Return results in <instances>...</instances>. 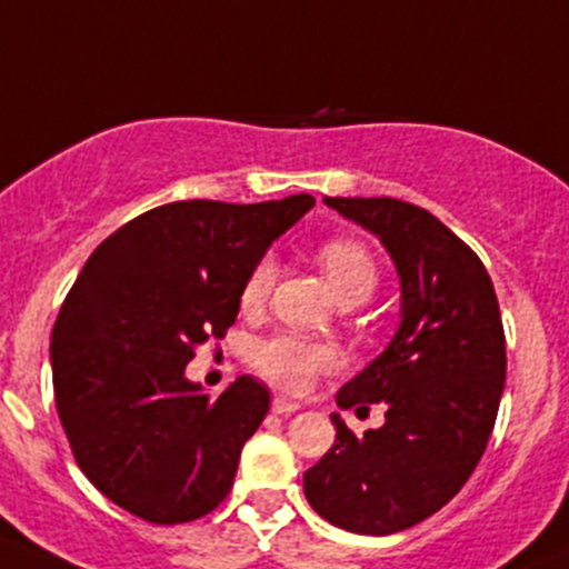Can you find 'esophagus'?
I'll list each match as a JSON object with an SVG mask.
<instances>
[{
  "label": "esophagus",
  "mask_w": 569,
  "mask_h": 569,
  "mask_svg": "<svg viewBox=\"0 0 569 569\" xmlns=\"http://www.w3.org/2000/svg\"><path fill=\"white\" fill-rule=\"evenodd\" d=\"M272 411L274 413H286V417H289V413L300 411V406H297V402H291V400H286V397H274Z\"/></svg>",
  "instance_id": "1"
}]
</instances>
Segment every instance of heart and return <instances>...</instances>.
I'll return each mask as SVG.
<instances>
[{
  "mask_svg": "<svg viewBox=\"0 0 569 569\" xmlns=\"http://www.w3.org/2000/svg\"><path fill=\"white\" fill-rule=\"evenodd\" d=\"M319 267L328 274L336 300L361 297L367 300L378 286V267L361 244L350 239H330L319 247ZM274 280L272 258H261L241 286V308L252 311L267 300ZM256 367L269 383L283 391H302L313 375L333 367V350L302 336L280 333L261 341L256 350Z\"/></svg>",
  "mask_w": 569,
  "mask_h": 569,
  "instance_id": "1",
  "label": "heart"
}]
</instances>
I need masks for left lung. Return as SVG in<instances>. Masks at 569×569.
Instances as JSON below:
<instances>
[{"label":"left lung","mask_w":569,"mask_h":569,"mask_svg":"<svg viewBox=\"0 0 569 569\" xmlns=\"http://www.w3.org/2000/svg\"><path fill=\"white\" fill-rule=\"evenodd\" d=\"M380 239L400 274V328L336 395L339 408H386L356 437L339 413L336 442L302 476L319 517L386 537L459 495L492 437L506 383V336L481 258L433 213L391 197H325Z\"/></svg>","instance_id":"8db88e82"}]
</instances>
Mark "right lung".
<instances>
[{
	"mask_svg": "<svg viewBox=\"0 0 569 569\" xmlns=\"http://www.w3.org/2000/svg\"><path fill=\"white\" fill-rule=\"evenodd\" d=\"M311 208V194L169 202L91 252L60 306L49 358L77 467L116 506L178 526L228 498L269 389L241 375L211 400L186 363L224 339L250 269Z\"/></svg>",
	"mask_w": 569,
	"mask_h": 569,
	"instance_id": "right-lung-1",
	"label": "right lung"
}]
</instances>
